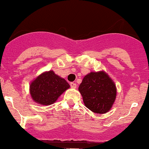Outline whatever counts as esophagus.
Returning <instances> with one entry per match:
<instances>
[{"mask_svg":"<svg viewBox=\"0 0 149 149\" xmlns=\"http://www.w3.org/2000/svg\"><path fill=\"white\" fill-rule=\"evenodd\" d=\"M70 86H71L72 88H77V84L75 82H71L70 83Z\"/></svg>","mask_w":149,"mask_h":149,"instance_id":"obj_1","label":"esophagus"}]
</instances>
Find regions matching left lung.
Masks as SVG:
<instances>
[{"label":"left lung","mask_w":149,"mask_h":149,"mask_svg":"<svg viewBox=\"0 0 149 149\" xmlns=\"http://www.w3.org/2000/svg\"><path fill=\"white\" fill-rule=\"evenodd\" d=\"M78 91L85 107L97 114L111 110L117 96L115 83L104 71L91 72L85 75Z\"/></svg>","instance_id":"1"}]
</instances>
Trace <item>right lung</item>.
Instances as JSON below:
<instances>
[{
	"mask_svg": "<svg viewBox=\"0 0 149 149\" xmlns=\"http://www.w3.org/2000/svg\"><path fill=\"white\" fill-rule=\"evenodd\" d=\"M70 88L68 82L53 70L44 72L30 82L29 93L33 101L43 106L54 104Z\"/></svg>",
	"mask_w": 149,
	"mask_h": 149,
	"instance_id": "add662e5",
	"label": "right lung"
}]
</instances>
